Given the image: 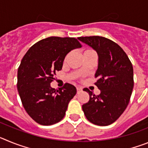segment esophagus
Returning <instances> with one entry per match:
<instances>
[{"instance_id":"1","label":"esophagus","mask_w":148,"mask_h":148,"mask_svg":"<svg viewBox=\"0 0 148 148\" xmlns=\"http://www.w3.org/2000/svg\"><path fill=\"white\" fill-rule=\"evenodd\" d=\"M82 91V89L81 87H77V93H79Z\"/></svg>"}]
</instances>
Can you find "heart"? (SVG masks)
<instances>
[{
	"label": "heart",
	"mask_w": 148,
	"mask_h": 148,
	"mask_svg": "<svg viewBox=\"0 0 148 148\" xmlns=\"http://www.w3.org/2000/svg\"><path fill=\"white\" fill-rule=\"evenodd\" d=\"M88 51H90V50H85V51H84V53H86V52H88ZM66 58H67V56H66V58H65V61H66Z\"/></svg>",
	"instance_id": "1"
}]
</instances>
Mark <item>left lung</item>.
<instances>
[{"label":"left lung","mask_w":148,"mask_h":148,"mask_svg":"<svg viewBox=\"0 0 148 148\" xmlns=\"http://www.w3.org/2000/svg\"><path fill=\"white\" fill-rule=\"evenodd\" d=\"M98 54L95 84L101 90L95 95L84 88L90 100L82 105L86 118L99 126L111 125L120 117L130 101L133 88V65L125 51L116 43L101 36L78 38Z\"/></svg>","instance_id":"1"}]
</instances>
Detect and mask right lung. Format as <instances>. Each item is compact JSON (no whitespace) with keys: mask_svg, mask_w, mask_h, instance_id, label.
I'll list each match as a JSON object with an SVG mask.
<instances>
[{"mask_svg":"<svg viewBox=\"0 0 148 148\" xmlns=\"http://www.w3.org/2000/svg\"><path fill=\"white\" fill-rule=\"evenodd\" d=\"M81 47L74 38L49 37L32 46L18 70V91L29 116L41 125H52L65 116L68 104L76 94L70 84L56 90L50 83L61 70L66 55Z\"/></svg>","mask_w":148,"mask_h":148,"instance_id":"1","label":"right lung"}]
</instances>
